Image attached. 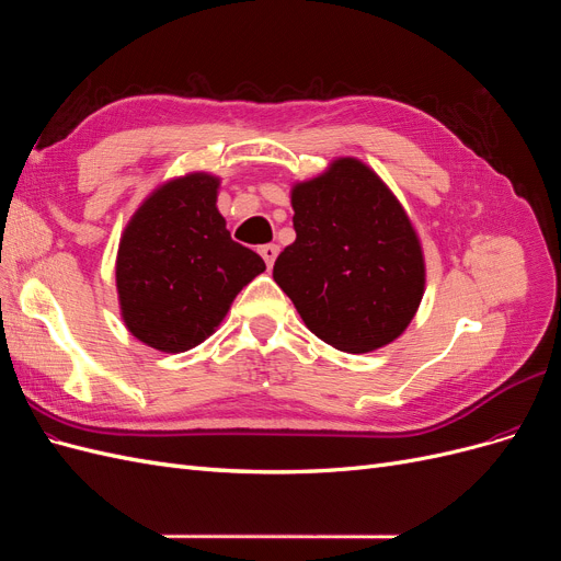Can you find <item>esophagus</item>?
<instances>
[{"label": "esophagus", "instance_id": "esophagus-1", "mask_svg": "<svg viewBox=\"0 0 561 561\" xmlns=\"http://www.w3.org/2000/svg\"><path fill=\"white\" fill-rule=\"evenodd\" d=\"M260 254H262V260L266 262V266L271 268V266H274L276 257H278V245H274V243H266V245H262V248H260Z\"/></svg>", "mask_w": 561, "mask_h": 561}]
</instances>
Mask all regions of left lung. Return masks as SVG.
<instances>
[{
  "mask_svg": "<svg viewBox=\"0 0 561 561\" xmlns=\"http://www.w3.org/2000/svg\"><path fill=\"white\" fill-rule=\"evenodd\" d=\"M297 239L274 280L318 339L344 353L377 351L407 330L426 290L410 215L355 157L334 159L290 190Z\"/></svg>",
  "mask_w": 561,
  "mask_h": 561,
  "instance_id": "obj_1",
  "label": "left lung"
}]
</instances>
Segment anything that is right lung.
<instances>
[{
    "label": "right lung",
    "mask_w": 561,
    "mask_h": 561,
    "mask_svg": "<svg viewBox=\"0 0 561 561\" xmlns=\"http://www.w3.org/2000/svg\"><path fill=\"white\" fill-rule=\"evenodd\" d=\"M219 178L165 180L133 213L116 252L126 330L163 353H184L219 328L243 287L266 268L231 241L217 210Z\"/></svg>",
    "instance_id": "1"
}]
</instances>
